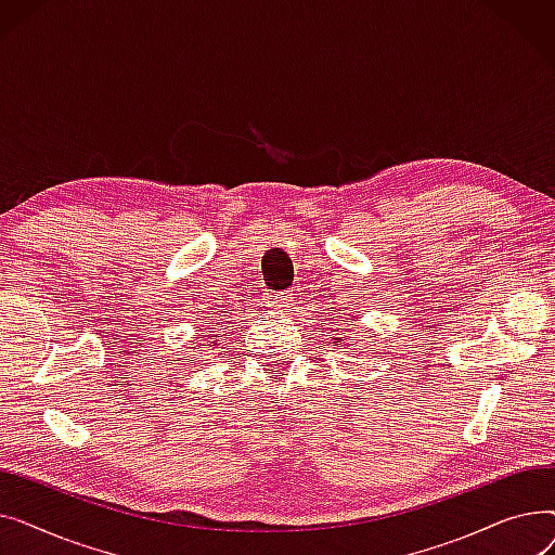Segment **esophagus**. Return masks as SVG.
<instances>
[{
  "label": "esophagus",
  "mask_w": 555,
  "mask_h": 555,
  "mask_svg": "<svg viewBox=\"0 0 555 555\" xmlns=\"http://www.w3.org/2000/svg\"><path fill=\"white\" fill-rule=\"evenodd\" d=\"M272 304H274L276 308H281V310H289V308H293V304H295L293 289H285V293H279Z\"/></svg>",
  "instance_id": "obj_1"
}]
</instances>
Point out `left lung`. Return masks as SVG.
<instances>
[{"instance_id": "left-lung-1", "label": "left lung", "mask_w": 555, "mask_h": 555, "mask_svg": "<svg viewBox=\"0 0 555 555\" xmlns=\"http://www.w3.org/2000/svg\"><path fill=\"white\" fill-rule=\"evenodd\" d=\"M335 339H339V337H335ZM339 341H341V339H339Z\"/></svg>"}]
</instances>
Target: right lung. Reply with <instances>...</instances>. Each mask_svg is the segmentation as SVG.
Masks as SVG:
<instances>
[{
	"instance_id": "obj_1",
	"label": "right lung",
	"mask_w": 555,
	"mask_h": 555,
	"mask_svg": "<svg viewBox=\"0 0 555 555\" xmlns=\"http://www.w3.org/2000/svg\"><path fill=\"white\" fill-rule=\"evenodd\" d=\"M211 346H216V341H211Z\"/></svg>"
}]
</instances>
